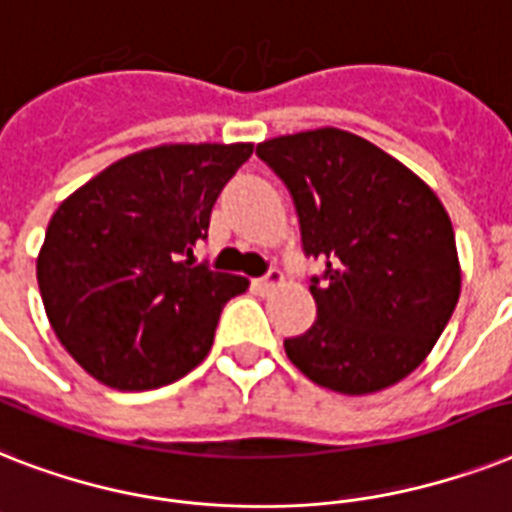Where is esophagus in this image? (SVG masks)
<instances>
[{
  "instance_id": "esophagus-1",
  "label": "esophagus",
  "mask_w": 512,
  "mask_h": 512,
  "mask_svg": "<svg viewBox=\"0 0 512 512\" xmlns=\"http://www.w3.org/2000/svg\"><path fill=\"white\" fill-rule=\"evenodd\" d=\"M253 285H256L261 293H272V290H277L282 285V272L280 269H272V272H267L264 277H259V280L253 282Z\"/></svg>"
}]
</instances>
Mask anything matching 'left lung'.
I'll return each instance as SVG.
<instances>
[{
  "instance_id": "8db88e82",
  "label": "left lung",
  "mask_w": 512,
  "mask_h": 512,
  "mask_svg": "<svg viewBox=\"0 0 512 512\" xmlns=\"http://www.w3.org/2000/svg\"><path fill=\"white\" fill-rule=\"evenodd\" d=\"M256 153L288 185L317 320L285 341L306 378L365 396L423 365L460 298L455 230L439 195L365 137L322 126L264 140Z\"/></svg>"
}]
</instances>
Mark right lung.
<instances>
[{
	"label": "right lung",
	"mask_w": 512,
	"mask_h": 512,
	"mask_svg": "<svg viewBox=\"0 0 512 512\" xmlns=\"http://www.w3.org/2000/svg\"><path fill=\"white\" fill-rule=\"evenodd\" d=\"M251 142L147 147L71 192L36 259L49 325L94 380L150 391L185 378L248 280L192 261Z\"/></svg>",
	"instance_id": "add662e5"
}]
</instances>
